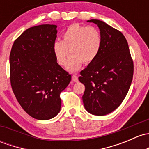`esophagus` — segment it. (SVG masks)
<instances>
[{"instance_id":"1","label":"esophagus","mask_w":149,"mask_h":149,"mask_svg":"<svg viewBox=\"0 0 149 149\" xmlns=\"http://www.w3.org/2000/svg\"><path fill=\"white\" fill-rule=\"evenodd\" d=\"M72 81H74V82H78V81H79L78 76H76V75H73V76H72Z\"/></svg>"}]
</instances>
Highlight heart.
<instances>
[{"label": "heart", "mask_w": 149, "mask_h": 149, "mask_svg": "<svg viewBox=\"0 0 149 149\" xmlns=\"http://www.w3.org/2000/svg\"><path fill=\"white\" fill-rule=\"evenodd\" d=\"M102 46L100 31L93 26L75 23L68 26L63 34L62 40H56L53 51L59 65H64L69 50L72 54L65 68L70 72L77 71L82 65L91 63L96 58Z\"/></svg>", "instance_id": "obj_1"}]
</instances>
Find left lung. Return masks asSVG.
<instances>
[{
	"label": "left lung",
	"instance_id": "left-lung-1",
	"mask_svg": "<svg viewBox=\"0 0 149 149\" xmlns=\"http://www.w3.org/2000/svg\"><path fill=\"white\" fill-rule=\"evenodd\" d=\"M102 46L96 58L81 72L85 86L84 107L95 116H105L117 109L127 95L134 74V63L126 38L118 30L97 19Z\"/></svg>",
	"mask_w": 149,
	"mask_h": 149
}]
</instances>
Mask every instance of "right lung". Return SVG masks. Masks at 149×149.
I'll return each mask as SVG.
<instances>
[{
  "label": "right lung",
  "mask_w": 149,
  "mask_h": 149,
  "mask_svg": "<svg viewBox=\"0 0 149 149\" xmlns=\"http://www.w3.org/2000/svg\"><path fill=\"white\" fill-rule=\"evenodd\" d=\"M56 29L50 24L29 28L15 40L10 54L13 91L23 110L38 120L60 112V94L71 80L53 51Z\"/></svg>",
  "instance_id": "obj_1"
}]
</instances>
